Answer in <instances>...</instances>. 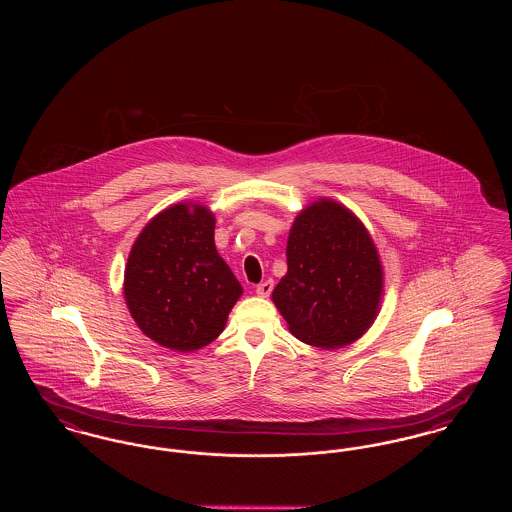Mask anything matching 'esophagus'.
Instances as JSON below:
<instances>
[{"instance_id": "34e87169", "label": "esophagus", "mask_w": 512, "mask_h": 512, "mask_svg": "<svg viewBox=\"0 0 512 512\" xmlns=\"http://www.w3.org/2000/svg\"><path fill=\"white\" fill-rule=\"evenodd\" d=\"M272 288H274V284H272V280H267V282H261L259 286H257V295L259 297H268L270 295V292H272Z\"/></svg>"}]
</instances>
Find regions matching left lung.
I'll return each instance as SVG.
<instances>
[{"mask_svg": "<svg viewBox=\"0 0 512 512\" xmlns=\"http://www.w3.org/2000/svg\"><path fill=\"white\" fill-rule=\"evenodd\" d=\"M286 257L272 301L293 336L320 349L365 336L380 313L384 267L361 219L320 197L293 220Z\"/></svg>", "mask_w": 512, "mask_h": 512, "instance_id": "left-lung-1", "label": "left lung"}]
</instances>
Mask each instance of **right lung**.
<instances>
[{
    "instance_id": "add662e5",
    "label": "right lung",
    "mask_w": 512,
    "mask_h": 512,
    "mask_svg": "<svg viewBox=\"0 0 512 512\" xmlns=\"http://www.w3.org/2000/svg\"><path fill=\"white\" fill-rule=\"evenodd\" d=\"M122 290L138 328L178 353L217 340L244 293L215 247L213 211L194 201L147 222L130 249Z\"/></svg>"
}]
</instances>
